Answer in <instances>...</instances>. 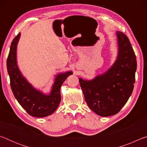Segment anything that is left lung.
<instances>
[{"instance_id":"left-lung-1","label":"left lung","mask_w":147,"mask_h":147,"mask_svg":"<svg viewBox=\"0 0 147 147\" xmlns=\"http://www.w3.org/2000/svg\"><path fill=\"white\" fill-rule=\"evenodd\" d=\"M118 52L113 64L104 73L91 80L79 78L87 104L101 117L119 112L134 89L137 69L136 57L125 34L117 31Z\"/></svg>"}]
</instances>
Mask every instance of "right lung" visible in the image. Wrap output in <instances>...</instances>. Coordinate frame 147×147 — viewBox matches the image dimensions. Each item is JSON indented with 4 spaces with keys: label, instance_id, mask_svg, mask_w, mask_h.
<instances>
[{
    "label": "right lung",
    "instance_id": "add662e5",
    "mask_svg": "<svg viewBox=\"0 0 147 147\" xmlns=\"http://www.w3.org/2000/svg\"><path fill=\"white\" fill-rule=\"evenodd\" d=\"M20 37L21 33L11 42L7 59V69L11 90L20 105L30 115L45 117L53 114L58 108L61 101V85L69 76L73 74V72L69 71L57 74L49 93H44L36 89L22 74L17 64V48Z\"/></svg>",
    "mask_w": 147,
    "mask_h": 147
}]
</instances>
